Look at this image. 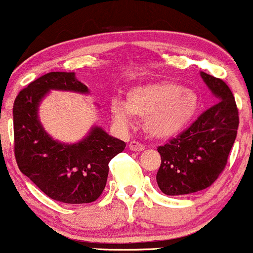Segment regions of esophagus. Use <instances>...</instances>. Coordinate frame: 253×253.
<instances>
[{
	"label": "esophagus",
	"mask_w": 253,
	"mask_h": 253,
	"mask_svg": "<svg viewBox=\"0 0 253 253\" xmlns=\"http://www.w3.org/2000/svg\"><path fill=\"white\" fill-rule=\"evenodd\" d=\"M128 147H129V150L135 151V152H141V151L145 150L144 145H141L140 143H138V141H130L129 145H128Z\"/></svg>",
	"instance_id": "34e87169"
}]
</instances>
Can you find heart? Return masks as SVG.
Segmentation results:
<instances>
[{
	"label": "heart",
	"instance_id": "1",
	"mask_svg": "<svg viewBox=\"0 0 253 253\" xmlns=\"http://www.w3.org/2000/svg\"><path fill=\"white\" fill-rule=\"evenodd\" d=\"M199 106L194 90L171 81H156L130 86L125 101H110L109 110L120 126H130L132 117L145 118V129L152 138L171 139L190 126Z\"/></svg>",
	"mask_w": 253,
	"mask_h": 253
}]
</instances>
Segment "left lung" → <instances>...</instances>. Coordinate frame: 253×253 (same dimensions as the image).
Instances as JSON below:
<instances>
[{"label":"left lung","instance_id":"8db88e82","mask_svg":"<svg viewBox=\"0 0 253 253\" xmlns=\"http://www.w3.org/2000/svg\"><path fill=\"white\" fill-rule=\"evenodd\" d=\"M203 82L217 98L187 130L158 147L162 163L157 184L165 195L193 194L219 177L237 136L238 109L233 94L220 78L201 71Z\"/></svg>","mask_w":253,"mask_h":253}]
</instances>
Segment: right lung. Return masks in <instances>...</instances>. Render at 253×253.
I'll return each mask as SVG.
<instances>
[{
	"instance_id": "obj_1",
	"label": "right lung",
	"mask_w": 253,
	"mask_h": 253,
	"mask_svg": "<svg viewBox=\"0 0 253 253\" xmlns=\"http://www.w3.org/2000/svg\"><path fill=\"white\" fill-rule=\"evenodd\" d=\"M51 90L90 92L75 72H48L19 92L13 107L17 167L52 200L90 203L102 194L110 159L123 152L126 144L96 125L77 143L52 138L39 119L40 103Z\"/></svg>"
}]
</instances>
